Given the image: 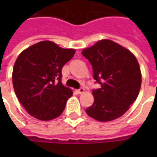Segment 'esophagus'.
<instances>
[{"label": "esophagus", "instance_id": "esophagus-1", "mask_svg": "<svg viewBox=\"0 0 157 157\" xmlns=\"http://www.w3.org/2000/svg\"><path fill=\"white\" fill-rule=\"evenodd\" d=\"M77 92H78L79 94H82V93H84L85 92V89L84 88H80L79 90H77Z\"/></svg>", "mask_w": 157, "mask_h": 157}]
</instances>
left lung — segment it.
<instances>
[{"instance_id": "left-lung-1", "label": "left lung", "mask_w": 157, "mask_h": 157, "mask_svg": "<svg viewBox=\"0 0 157 157\" xmlns=\"http://www.w3.org/2000/svg\"><path fill=\"white\" fill-rule=\"evenodd\" d=\"M82 54L92 65L94 80L101 85L92 91L94 102L86 113L100 122L121 117L140 90L141 72L137 59L128 48L110 39L99 40Z\"/></svg>"}]
</instances>
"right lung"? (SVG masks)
Wrapping results in <instances>:
<instances>
[{
  "label": "right lung",
  "instance_id": "add662e5",
  "mask_svg": "<svg viewBox=\"0 0 157 157\" xmlns=\"http://www.w3.org/2000/svg\"><path fill=\"white\" fill-rule=\"evenodd\" d=\"M74 48H63L44 40L24 49L16 59L12 84L19 102L30 115L48 121L57 118L73 94L61 82V70L74 56Z\"/></svg>",
  "mask_w": 157,
  "mask_h": 157
}]
</instances>
